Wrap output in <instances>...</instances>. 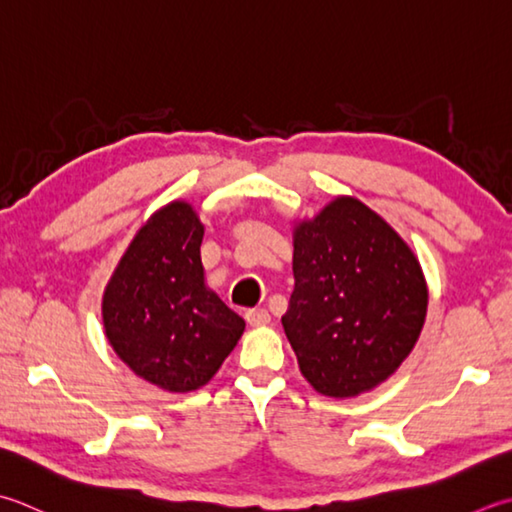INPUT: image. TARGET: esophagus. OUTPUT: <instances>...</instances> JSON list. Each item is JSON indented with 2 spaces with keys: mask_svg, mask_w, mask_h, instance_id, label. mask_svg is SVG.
I'll return each mask as SVG.
<instances>
[{
  "mask_svg": "<svg viewBox=\"0 0 512 512\" xmlns=\"http://www.w3.org/2000/svg\"><path fill=\"white\" fill-rule=\"evenodd\" d=\"M246 322L250 326H266L270 322V315L266 308H250L246 310Z\"/></svg>",
  "mask_w": 512,
  "mask_h": 512,
  "instance_id": "34e87169",
  "label": "esophagus"
}]
</instances>
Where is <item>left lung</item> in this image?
<instances>
[{
  "label": "left lung",
  "mask_w": 512,
  "mask_h": 512,
  "mask_svg": "<svg viewBox=\"0 0 512 512\" xmlns=\"http://www.w3.org/2000/svg\"><path fill=\"white\" fill-rule=\"evenodd\" d=\"M295 290L282 324L306 382L344 399L402 366L424 328L417 257L375 210L335 197L293 230Z\"/></svg>",
  "instance_id": "1"
}]
</instances>
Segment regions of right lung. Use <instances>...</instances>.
Here are the masks:
<instances>
[{
  "mask_svg": "<svg viewBox=\"0 0 512 512\" xmlns=\"http://www.w3.org/2000/svg\"><path fill=\"white\" fill-rule=\"evenodd\" d=\"M204 224L170 202L137 230L104 290L102 319L117 357L170 393L202 388L244 333V319L206 286Z\"/></svg>",
  "mask_w": 512,
  "mask_h": 512,
  "instance_id": "obj_1",
  "label": "right lung"
}]
</instances>
